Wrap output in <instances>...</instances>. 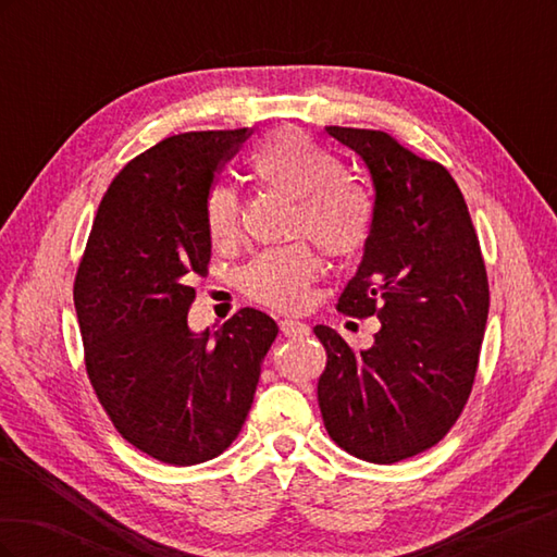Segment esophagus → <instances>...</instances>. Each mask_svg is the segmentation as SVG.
<instances>
[{
    "mask_svg": "<svg viewBox=\"0 0 557 557\" xmlns=\"http://www.w3.org/2000/svg\"><path fill=\"white\" fill-rule=\"evenodd\" d=\"M278 327H281V332L285 336H293V339H295V336H307L311 332L309 325L299 323V320H293V318H283L281 323H278Z\"/></svg>",
    "mask_w": 557,
    "mask_h": 557,
    "instance_id": "34e87169",
    "label": "esophagus"
}]
</instances>
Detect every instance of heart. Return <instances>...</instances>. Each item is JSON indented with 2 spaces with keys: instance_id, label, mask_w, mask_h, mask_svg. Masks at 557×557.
Listing matches in <instances>:
<instances>
[{
  "instance_id": "obj_1",
  "label": "heart",
  "mask_w": 557,
  "mask_h": 557,
  "mask_svg": "<svg viewBox=\"0 0 557 557\" xmlns=\"http://www.w3.org/2000/svg\"><path fill=\"white\" fill-rule=\"evenodd\" d=\"M250 172L264 188L295 199L293 234L307 237L332 258H350L367 244L374 223L372 197L344 174V164L299 129H276L252 150ZM205 225L215 248L242 237V205L223 185L207 195ZM318 276V258L307 244L269 248L242 272V290L258 305L299 311Z\"/></svg>"
}]
</instances>
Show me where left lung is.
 Masks as SVG:
<instances>
[{"label": "left lung", "instance_id": "obj_1", "mask_svg": "<svg viewBox=\"0 0 557 557\" xmlns=\"http://www.w3.org/2000/svg\"><path fill=\"white\" fill-rule=\"evenodd\" d=\"M364 160L374 223L339 297L346 315L381 320L352 350L327 325L318 404L327 434L360 460L393 465L440 444L474 385L491 290L476 230L446 166L379 129L325 127Z\"/></svg>", "mask_w": 557, "mask_h": 557}]
</instances>
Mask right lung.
Listing matches in <instances>:
<instances>
[{"label": "right lung", "mask_w": 557, "mask_h": 557, "mask_svg": "<svg viewBox=\"0 0 557 557\" xmlns=\"http://www.w3.org/2000/svg\"><path fill=\"white\" fill-rule=\"evenodd\" d=\"M248 127L185 132L129 160L104 193L74 307L88 379L113 428L166 465H199L242 432L278 327L242 309L193 332L190 281L207 276L205 201Z\"/></svg>", "instance_id": "1"}]
</instances>
